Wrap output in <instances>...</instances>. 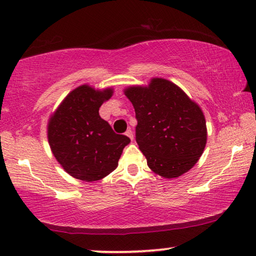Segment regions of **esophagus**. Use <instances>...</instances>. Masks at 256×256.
I'll return each mask as SVG.
<instances>
[{"instance_id":"obj_1","label":"esophagus","mask_w":256,"mask_h":256,"mask_svg":"<svg viewBox=\"0 0 256 256\" xmlns=\"http://www.w3.org/2000/svg\"><path fill=\"white\" fill-rule=\"evenodd\" d=\"M125 134L128 136V137L130 138L131 140H134V132H132L131 130H128V131H126V132H125Z\"/></svg>"}]
</instances>
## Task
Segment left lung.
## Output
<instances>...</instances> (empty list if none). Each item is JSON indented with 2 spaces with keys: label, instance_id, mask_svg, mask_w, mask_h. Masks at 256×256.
<instances>
[{
  "label": "left lung",
  "instance_id": "obj_1",
  "mask_svg": "<svg viewBox=\"0 0 256 256\" xmlns=\"http://www.w3.org/2000/svg\"><path fill=\"white\" fill-rule=\"evenodd\" d=\"M136 111V140L148 168L173 179L198 162L207 142L206 119L199 105L178 85L152 78L148 86L124 90Z\"/></svg>",
  "mask_w": 256,
  "mask_h": 256
}]
</instances>
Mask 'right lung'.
<instances>
[{"label": "right lung", "instance_id": "right-lung-1", "mask_svg": "<svg viewBox=\"0 0 256 256\" xmlns=\"http://www.w3.org/2000/svg\"><path fill=\"white\" fill-rule=\"evenodd\" d=\"M112 94V88L96 90L83 84L71 91L50 116L51 152L74 178L86 182L103 179L117 168L122 150L130 142L126 136L114 134L100 116V108Z\"/></svg>", "mask_w": 256, "mask_h": 256}]
</instances>
